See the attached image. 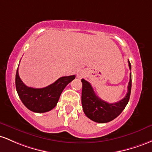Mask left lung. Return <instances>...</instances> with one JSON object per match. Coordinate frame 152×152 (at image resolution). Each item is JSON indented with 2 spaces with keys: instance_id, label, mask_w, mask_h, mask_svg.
Instances as JSON below:
<instances>
[{
  "instance_id": "8db88e82",
  "label": "left lung",
  "mask_w": 152,
  "mask_h": 152,
  "mask_svg": "<svg viewBox=\"0 0 152 152\" xmlns=\"http://www.w3.org/2000/svg\"><path fill=\"white\" fill-rule=\"evenodd\" d=\"M129 62V69H131V63ZM82 105L86 116L97 123H108L118 116L126 105L130 98L131 90V73L130 80L128 85V92L125 98L114 103H108L98 98L95 95L91 85L84 79H82Z\"/></svg>"
}]
</instances>
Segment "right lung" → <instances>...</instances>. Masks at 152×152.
<instances>
[{"label": "right lung", "mask_w": 152, "mask_h": 152, "mask_svg": "<svg viewBox=\"0 0 152 152\" xmlns=\"http://www.w3.org/2000/svg\"><path fill=\"white\" fill-rule=\"evenodd\" d=\"M75 78V75L62 77L45 88H33L22 82L17 69L16 88L22 103L28 110L35 113H45L57 105L63 90Z\"/></svg>", "instance_id": "obj_1"}]
</instances>
